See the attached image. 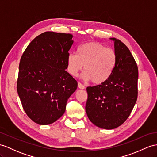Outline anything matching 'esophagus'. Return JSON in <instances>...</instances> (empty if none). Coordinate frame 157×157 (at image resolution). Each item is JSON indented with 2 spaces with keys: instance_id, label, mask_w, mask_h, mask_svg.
Listing matches in <instances>:
<instances>
[{
  "instance_id": "1",
  "label": "esophagus",
  "mask_w": 157,
  "mask_h": 157,
  "mask_svg": "<svg viewBox=\"0 0 157 157\" xmlns=\"http://www.w3.org/2000/svg\"><path fill=\"white\" fill-rule=\"evenodd\" d=\"M78 87L79 88V89H85V86H84V85L81 82H78Z\"/></svg>"
}]
</instances>
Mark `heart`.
Instances as JSON below:
<instances>
[{
    "mask_svg": "<svg viewBox=\"0 0 157 157\" xmlns=\"http://www.w3.org/2000/svg\"><path fill=\"white\" fill-rule=\"evenodd\" d=\"M117 60L113 49L97 42H89L80 45L76 54H68L67 70L72 76H76L84 67V79L94 85H102L113 74Z\"/></svg>",
    "mask_w": 157,
    "mask_h": 157,
    "instance_id": "obj_1",
    "label": "heart"
}]
</instances>
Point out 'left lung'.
<instances>
[{"instance_id": "8db88e82", "label": "left lung", "mask_w": 157, "mask_h": 157, "mask_svg": "<svg viewBox=\"0 0 157 157\" xmlns=\"http://www.w3.org/2000/svg\"><path fill=\"white\" fill-rule=\"evenodd\" d=\"M114 41L117 60L113 74L102 85L88 86L85 106L89 120L97 127L114 129L123 124L131 114L138 95V67L123 43Z\"/></svg>"}]
</instances>
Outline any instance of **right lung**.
<instances>
[{"label": "right lung", "instance_id": "right-lung-1", "mask_svg": "<svg viewBox=\"0 0 157 157\" xmlns=\"http://www.w3.org/2000/svg\"><path fill=\"white\" fill-rule=\"evenodd\" d=\"M71 34L45 32L33 39L19 64L17 92L27 116L40 125L52 124L65 112L77 82L65 70Z\"/></svg>", "mask_w": 157, "mask_h": 157}]
</instances>
